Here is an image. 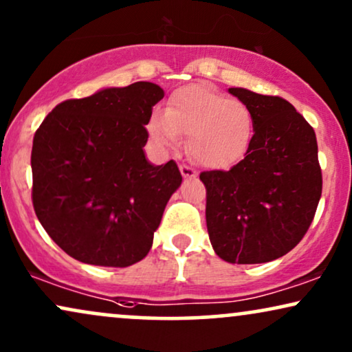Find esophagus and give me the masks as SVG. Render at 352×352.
Segmentation results:
<instances>
[{
    "label": "esophagus",
    "instance_id": "obj_1",
    "mask_svg": "<svg viewBox=\"0 0 352 352\" xmlns=\"http://www.w3.org/2000/svg\"><path fill=\"white\" fill-rule=\"evenodd\" d=\"M180 173H182V177H184V179H197V177H198L197 170H193V168L188 167V166H184V164L180 166Z\"/></svg>",
    "mask_w": 352,
    "mask_h": 352
}]
</instances>
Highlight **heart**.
<instances>
[{"label": "heart", "mask_w": 352, "mask_h": 352, "mask_svg": "<svg viewBox=\"0 0 352 352\" xmlns=\"http://www.w3.org/2000/svg\"><path fill=\"white\" fill-rule=\"evenodd\" d=\"M151 140L159 148H177L188 136L195 162L208 168H229L242 161L255 135V117L242 100L216 89L191 84L177 89L167 110H154L148 122Z\"/></svg>", "instance_id": "b5f03b06"}]
</instances>
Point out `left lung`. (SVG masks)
Masks as SVG:
<instances>
[{"label":"left lung","instance_id":"left-lung-1","mask_svg":"<svg viewBox=\"0 0 352 352\" xmlns=\"http://www.w3.org/2000/svg\"><path fill=\"white\" fill-rule=\"evenodd\" d=\"M229 92L250 107L255 135L237 166L199 175L208 234L228 263H266L291 252L312 224L322 197L317 138L281 97L243 87Z\"/></svg>","mask_w":352,"mask_h":352}]
</instances>
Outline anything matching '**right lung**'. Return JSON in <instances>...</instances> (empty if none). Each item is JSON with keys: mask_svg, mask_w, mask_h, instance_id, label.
Masks as SVG:
<instances>
[{"mask_svg": "<svg viewBox=\"0 0 352 352\" xmlns=\"http://www.w3.org/2000/svg\"><path fill=\"white\" fill-rule=\"evenodd\" d=\"M162 87L140 81L58 104L34 136L32 201L53 242L78 261L124 268L153 247L166 204L182 185L173 161L146 159Z\"/></svg>", "mask_w": 352, "mask_h": 352, "instance_id": "right-lung-1", "label": "right lung"}]
</instances>
